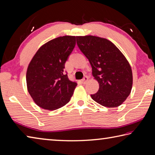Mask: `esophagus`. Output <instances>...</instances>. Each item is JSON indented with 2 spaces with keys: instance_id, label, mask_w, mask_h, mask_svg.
Listing matches in <instances>:
<instances>
[{
  "instance_id": "obj_1",
  "label": "esophagus",
  "mask_w": 155,
  "mask_h": 155,
  "mask_svg": "<svg viewBox=\"0 0 155 155\" xmlns=\"http://www.w3.org/2000/svg\"><path fill=\"white\" fill-rule=\"evenodd\" d=\"M81 81H82V83L83 84H86L87 83V82L88 81V77H84L82 80H81Z\"/></svg>"
}]
</instances>
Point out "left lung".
<instances>
[{
	"label": "left lung",
	"instance_id": "left-lung-1",
	"mask_svg": "<svg viewBox=\"0 0 155 155\" xmlns=\"http://www.w3.org/2000/svg\"><path fill=\"white\" fill-rule=\"evenodd\" d=\"M77 42L99 83L98 92L91 94V98L109 108L121 105L133 85L132 70L124 54L111 41L100 37L77 36Z\"/></svg>",
	"mask_w": 155,
	"mask_h": 155
}]
</instances>
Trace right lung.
<instances>
[{
	"label": "right lung",
	"mask_w": 155,
	"mask_h": 155,
	"mask_svg": "<svg viewBox=\"0 0 155 155\" xmlns=\"http://www.w3.org/2000/svg\"><path fill=\"white\" fill-rule=\"evenodd\" d=\"M75 36L59 37L41 46L31 59L26 79L28 93L37 105L47 110L61 108L70 101L76 82L64 72L76 44Z\"/></svg>",
	"instance_id": "1"
}]
</instances>
